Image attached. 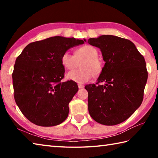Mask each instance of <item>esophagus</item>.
<instances>
[{
  "label": "esophagus",
  "mask_w": 158,
  "mask_h": 158,
  "mask_svg": "<svg viewBox=\"0 0 158 158\" xmlns=\"http://www.w3.org/2000/svg\"><path fill=\"white\" fill-rule=\"evenodd\" d=\"M78 87H79V89H83V88L84 87V85H83V84H78Z\"/></svg>",
  "instance_id": "esophagus-1"
}]
</instances>
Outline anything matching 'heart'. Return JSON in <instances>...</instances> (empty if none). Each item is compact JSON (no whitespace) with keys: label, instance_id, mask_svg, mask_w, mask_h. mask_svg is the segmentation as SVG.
I'll list each match as a JSON object with an SVG mask.
<instances>
[{"label":"heart","instance_id":"obj_1","mask_svg":"<svg viewBox=\"0 0 158 158\" xmlns=\"http://www.w3.org/2000/svg\"><path fill=\"white\" fill-rule=\"evenodd\" d=\"M98 56V49L89 44L77 49L74 55L68 52L64 53L61 57V63L68 70L74 69L79 65V62L83 60L80 64L81 68L69 72L67 77L72 81L83 84L89 81L93 75L100 74L102 70V63Z\"/></svg>","mask_w":158,"mask_h":158}]
</instances>
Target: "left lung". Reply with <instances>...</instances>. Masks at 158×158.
<instances>
[{
  "label": "left lung",
  "mask_w": 158,
  "mask_h": 158,
  "mask_svg": "<svg viewBox=\"0 0 158 158\" xmlns=\"http://www.w3.org/2000/svg\"><path fill=\"white\" fill-rule=\"evenodd\" d=\"M88 43L100 48L105 61L97 83L85 86L90 116L105 125L121 123L143 101L148 79L145 59L133 42L122 37L101 35Z\"/></svg>",
  "instance_id": "1"
}]
</instances>
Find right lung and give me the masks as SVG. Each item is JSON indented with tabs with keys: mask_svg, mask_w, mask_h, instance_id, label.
Instances as JSON below:
<instances>
[{
	"mask_svg": "<svg viewBox=\"0 0 158 158\" xmlns=\"http://www.w3.org/2000/svg\"><path fill=\"white\" fill-rule=\"evenodd\" d=\"M84 43L74 37H52L31 42L17 58L12 73L15 100L31 123L50 127L67 118L68 105L79 88L72 80L61 82L65 73L61 57Z\"/></svg>",
	"mask_w": 158,
	"mask_h": 158,
	"instance_id": "add662e5",
	"label": "right lung"
}]
</instances>
